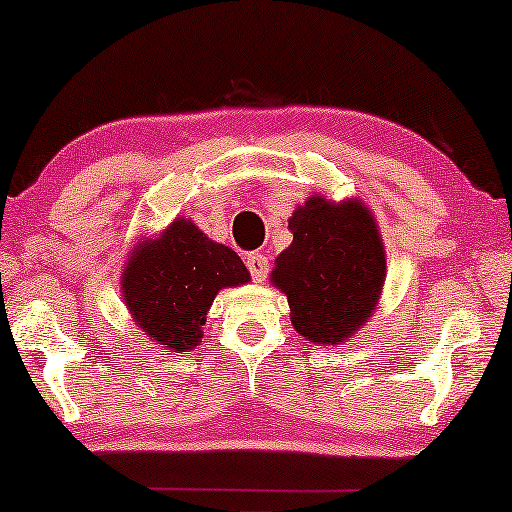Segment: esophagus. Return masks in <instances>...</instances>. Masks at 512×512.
<instances>
[{"label": "esophagus", "instance_id": "34e87169", "mask_svg": "<svg viewBox=\"0 0 512 512\" xmlns=\"http://www.w3.org/2000/svg\"><path fill=\"white\" fill-rule=\"evenodd\" d=\"M247 268L251 272V277H254V282H265V277H268L270 272V263L263 254H249Z\"/></svg>", "mask_w": 512, "mask_h": 512}]
</instances>
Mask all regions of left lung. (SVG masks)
I'll return each mask as SVG.
<instances>
[{
    "label": "left lung",
    "mask_w": 512,
    "mask_h": 512,
    "mask_svg": "<svg viewBox=\"0 0 512 512\" xmlns=\"http://www.w3.org/2000/svg\"><path fill=\"white\" fill-rule=\"evenodd\" d=\"M293 242L277 256L272 284L289 298L291 324L314 345H340L380 300L387 256L377 223L359 200L307 198L289 219Z\"/></svg>",
    "instance_id": "1"
}]
</instances>
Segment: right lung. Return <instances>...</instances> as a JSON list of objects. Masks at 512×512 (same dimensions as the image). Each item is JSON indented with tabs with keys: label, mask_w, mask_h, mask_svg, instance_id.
Wrapping results in <instances>:
<instances>
[{
	"label": "right lung",
	"mask_w": 512,
	"mask_h": 512,
	"mask_svg": "<svg viewBox=\"0 0 512 512\" xmlns=\"http://www.w3.org/2000/svg\"><path fill=\"white\" fill-rule=\"evenodd\" d=\"M249 279L233 249L179 216L156 240L137 244L125 263L121 289L132 319L153 342L186 352L200 345L216 293Z\"/></svg>",
	"instance_id": "add662e5"
}]
</instances>
